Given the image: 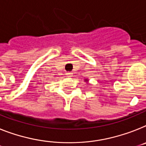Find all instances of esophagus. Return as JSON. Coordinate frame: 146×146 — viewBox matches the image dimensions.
Returning a JSON list of instances; mask_svg holds the SVG:
<instances>
[{"label": "esophagus", "mask_w": 146, "mask_h": 146, "mask_svg": "<svg viewBox=\"0 0 146 146\" xmlns=\"http://www.w3.org/2000/svg\"><path fill=\"white\" fill-rule=\"evenodd\" d=\"M72 74H73V73H70V72H69V73H66V75H67V77H71V76H72Z\"/></svg>", "instance_id": "1"}]
</instances>
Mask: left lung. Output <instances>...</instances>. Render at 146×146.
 Instances as JSON below:
<instances>
[{
    "label": "left lung",
    "mask_w": 146,
    "mask_h": 146,
    "mask_svg": "<svg viewBox=\"0 0 146 146\" xmlns=\"http://www.w3.org/2000/svg\"><path fill=\"white\" fill-rule=\"evenodd\" d=\"M85 81H86V82H87V81H88V80H87V79H85Z\"/></svg>",
    "instance_id": "8db88e82"
}]
</instances>
